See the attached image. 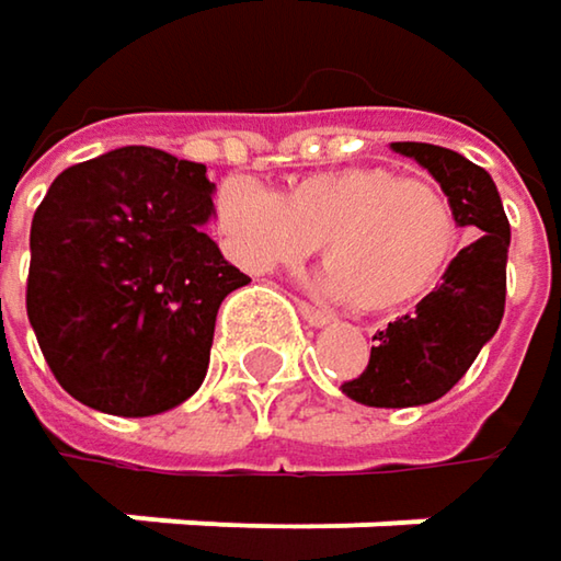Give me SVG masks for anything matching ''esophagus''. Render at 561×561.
<instances>
[{
	"instance_id": "34e87169",
	"label": "esophagus",
	"mask_w": 561,
	"mask_h": 561,
	"mask_svg": "<svg viewBox=\"0 0 561 561\" xmlns=\"http://www.w3.org/2000/svg\"><path fill=\"white\" fill-rule=\"evenodd\" d=\"M298 311H301V318H305L311 328H324V324H331V314H328V311H321V308H314V305H308V301H298Z\"/></svg>"
}]
</instances>
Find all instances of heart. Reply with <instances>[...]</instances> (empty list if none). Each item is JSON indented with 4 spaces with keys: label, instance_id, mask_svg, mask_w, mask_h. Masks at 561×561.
<instances>
[{
    "label": "heart",
    "instance_id": "b5f03b06",
    "mask_svg": "<svg viewBox=\"0 0 561 561\" xmlns=\"http://www.w3.org/2000/svg\"><path fill=\"white\" fill-rule=\"evenodd\" d=\"M217 233L247 270L308 260L324 237L321 285L360 311H399L428 298L461 250V220L428 178L390 165H344L291 181L282 194L230 178L214 201Z\"/></svg>",
    "mask_w": 561,
    "mask_h": 561
}]
</instances>
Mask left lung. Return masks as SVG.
<instances>
[{
    "instance_id": "obj_1",
    "label": "left lung",
    "mask_w": 561,
    "mask_h": 561,
    "mask_svg": "<svg viewBox=\"0 0 561 561\" xmlns=\"http://www.w3.org/2000/svg\"><path fill=\"white\" fill-rule=\"evenodd\" d=\"M392 152L415 159L442 184L471 243L412 314L374 334L367 370L341 387L354 402L377 409L435 402L468 374L501 328L510 250V220L497 184L481 165L428 142H392Z\"/></svg>"
}]
</instances>
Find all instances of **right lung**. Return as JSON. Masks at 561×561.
I'll return each mask as SVG.
<instances>
[{
  "label": "right lung",
  "instance_id": "obj_1",
  "mask_svg": "<svg viewBox=\"0 0 561 561\" xmlns=\"http://www.w3.org/2000/svg\"><path fill=\"white\" fill-rule=\"evenodd\" d=\"M197 162L126 146L60 171L32 220L28 321L55 380L110 415H159L207 377L220 301L247 285L204 233Z\"/></svg>",
  "mask_w": 561,
  "mask_h": 561
}]
</instances>
